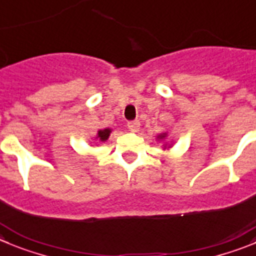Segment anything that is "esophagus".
Listing matches in <instances>:
<instances>
[{
    "instance_id": "34e87169",
    "label": "esophagus",
    "mask_w": 256,
    "mask_h": 256,
    "mask_svg": "<svg viewBox=\"0 0 256 256\" xmlns=\"http://www.w3.org/2000/svg\"><path fill=\"white\" fill-rule=\"evenodd\" d=\"M128 128H130L131 131H134V132H136V131L139 130V128H140V122L138 120L128 121Z\"/></svg>"
}]
</instances>
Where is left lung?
<instances>
[{
	"label": "left lung",
	"instance_id": "obj_1",
	"mask_svg": "<svg viewBox=\"0 0 256 256\" xmlns=\"http://www.w3.org/2000/svg\"><path fill=\"white\" fill-rule=\"evenodd\" d=\"M166 136H168V132H162L156 136V140H159V142H166ZM172 145L173 144L169 145L168 142H166V144H164V149H169V148H172Z\"/></svg>",
	"mask_w": 256,
	"mask_h": 256
}]
</instances>
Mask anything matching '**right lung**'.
I'll return each instance as SVG.
<instances>
[{
  "label": "right lung",
  "mask_w": 256,
  "mask_h": 256,
  "mask_svg": "<svg viewBox=\"0 0 256 256\" xmlns=\"http://www.w3.org/2000/svg\"><path fill=\"white\" fill-rule=\"evenodd\" d=\"M111 132H112V130H111V128H104V130H98V131H97V135L94 136V140H98V142H104L110 138Z\"/></svg>",
  "instance_id": "right-lung-1"
}]
</instances>
